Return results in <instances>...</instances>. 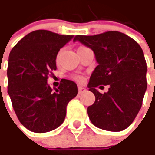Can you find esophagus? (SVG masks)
Instances as JSON below:
<instances>
[{
  "mask_svg": "<svg viewBox=\"0 0 155 155\" xmlns=\"http://www.w3.org/2000/svg\"><path fill=\"white\" fill-rule=\"evenodd\" d=\"M86 91V88H84L83 87H78V93H83Z\"/></svg>",
  "mask_w": 155,
  "mask_h": 155,
  "instance_id": "esophagus-1",
  "label": "esophagus"
}]
</instances>
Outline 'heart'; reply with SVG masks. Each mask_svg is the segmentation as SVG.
I'll use <instances>...</instances> for the list:
<instances>
[{
    "label": "heart",
    "instance_id": "heart-1",
    "mask_svg": "<svg viewBox=\"0 0 155 155\" xmlns=\"http://www.w3.org/2000/svg\"><path fill=\"white\" fill-rule=\"evenodd\" d=\"M61 54H62V51H60L58 53L57 55V61L59 60V58L61 57ZM72 79L75 80L77 82H78V83H83V77H81V76H78V75H75L72 77Z\"/></svg>",
    "mask_w": 155,
    "mask_h": 155
}]
</instances>
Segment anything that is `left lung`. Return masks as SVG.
I'll list each match as a JSON object with an SVG mask.
<instances>
[{
  "mask_svg": "<svg viewBox=\"0 0 155 155\" xmlns=\"http://www.w3.org/2000/svg\"><path fill=\"white\" fill-rule=\"evenodd\" d=\"M73 41L91 48L98 63L87 84L95 95L94 104L87 107L92 124L114 132L127 128L140 110L147 88V65L141 47L116 31L94 36L78 35ZM103 85L110 86L107 93L96 89Z\"/></svg>",
  "mask_w": 155,
  "mask_h": 155,
  "instance_id": "1",
  "label": "left lung"
}]
</instances>
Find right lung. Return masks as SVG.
Masks as SVG:
<instances>
[{
    "label": "right lung",
    "mask_w": 155,
    "mask_h": 155,
    "mask_svg": "<svg viewBox=\"0 0 155 155\" xmlns=\"http://www.w3.org/2000/svg\"><path fill=\"white\" fill-rule=\"evenodd\" d=\"M72 37L34 31L10 52L8 94L19 121L31 132H49L59 127L65 119L69 101L78 95V86L71 80H61L55 91L48 84V76L57 69L58 51Z\"/></svg>",
    "instance_id": "1"
}]
</instances>
